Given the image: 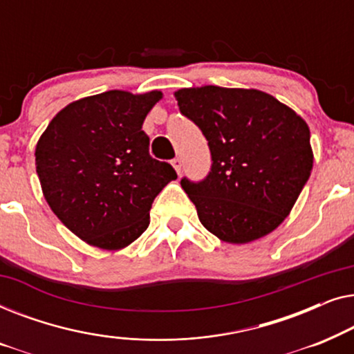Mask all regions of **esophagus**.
I'll return each instance as SVG.
<instances>
[{
  "mask_svg": "<svg viewBox=\"0 0 354 354\" xmlns=\"http://www.w3.org/2000/svg\"><path fill=\"white\" fill-rule=\"evenodd\" d=\"M172 167L176 169L177 174H180V171H182V159L180 158L172 159Z\"/></svg>",
  "mask_w": 354,
  "mask_h": 354,
  "instance_id": "1",
  "label": "esophagus"
}]
</instances>
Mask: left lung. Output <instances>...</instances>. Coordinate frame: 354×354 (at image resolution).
I'll list each match as a JSON object with an SVG mask.
<instances>
[{"mask_svg":"<svg viewBox=\"0 0 354 354\" xmlns=\"http://www.w3.org/2000/svg\"><path fill=\"white\" fill-rule=\"evenodd\" d=\"M174 96L211 149L209 176L198 183L180 182L201 224L234 245L277 229L313 171L306 120L254 88L205 85L180 88Z\"/></svg>","mask_w":354,"mask_h":354,"instance_id":"8db88e82","label":"left lung"}]
</instances>
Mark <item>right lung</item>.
Returning a JSON list of instances; mask_svg holds the SVG:
<instances>
[{
	"label": "right lung",
	"mask_w": 354,
	"mask_h": 354,
	"mask_svg": "<svg viewBox=\"0 0 354 354\" xmlns=\"http://www.w3.org/2000/svg\"><path fill=\"white\" fill-rule=\"evenodd\" d=\"M162 98L158 90H109L62 108L35 148L43 196L85 243L118 251L149 225L154 198L177 174L149 156L143 120Z\"/></svg>",
	"instance_id": "right-lung-1"
}]
</instances>
